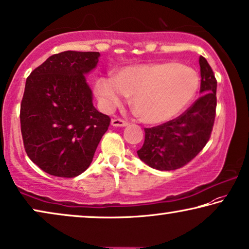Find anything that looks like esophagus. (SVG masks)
<instances>
[{"instance_id":"esophagus-1","label":"esophagus","mask_w":249,"mask_h":249,"mask_svg":"<svg viewBox=\"0 0 249 249\" xmlns=\"http://www.w3.org/2000/svg\"><path fill=\"white\" fill-rule=\"evenodd\" d=\"M127 124V122L121 120V118H113V120H111V125L116 126V127H124V126Z\"/></svg>"}]
</instances>
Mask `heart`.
I'll list each match as a JSON object with an SVG mask.
<instances>
[{
	"instance_id": "obj_1",
	"label": "heart",
	"mask_w": 249,
	"mask_h": 249,
	"mask_svg": "<svg viewBox=\"0 0 249 249\" xmlns=\"http://www.w3.org/2000/svg\"><path fill=\"white\" fill-rule=\"evenodd\" d=\"M199 76L194 69L168 61L125 66L113 76H100L94 93L100 107L111 111L132 96V105L143 122L161 124L179 115L194 99Z\"/></svg>"
}]
</instances>
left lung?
<instances>
[{
    "mask_svg": "<svg viewBox=\"0 0 249 249\" xmlns=\"http://www.w3.org/2000/svg\"><path fill=\"white\" fill-rule=\"evenodd\" d=\"M198 62L202 96L175 120L144 128V143L138 156L155 169L175 170L185 166L198 155L211 136L216 108V80L203 56H199Z\"/></svg>",
    "mask_w": 249,
    "mask_h": 249,
    "instance_id": "obj_1",
    "label": "left lung"
}]
</instances>
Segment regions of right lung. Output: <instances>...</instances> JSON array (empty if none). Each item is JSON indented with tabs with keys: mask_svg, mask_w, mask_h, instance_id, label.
I'll return each instance as SVG.
<instances>
[{
	"mask_svg": "<svg viewBox=\"0 0 249 249\" xmlns=\"http://www.w3.org/2000/svg\"><path fill=\"white\" fill-rule=\"evenodd\" d=\"M98 52L52 55L27 78L20 108L21 134L28 157L45 173L79 176L90 166L110 118L94 108L86 74Z\"/></svg>",
	"mask_w": 249,
	"mask_h": 249,
	"instance_id": "obj_1",
	"label": "right lung"
}]
</instances>
